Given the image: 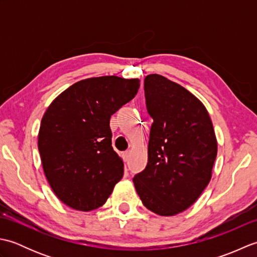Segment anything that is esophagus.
I'll list each match as a JSON object with an SVG mask.
<instances>
[{
    "mask_svg": "<svg viewBox=\"0 0 257 257\" xmlns=\"http://www.w3.org/2000/svg\"><path fill=\"white\" fill-rule=\"evenodd\" d=\"M129 157H130V151H124V152H122V159H123L124 162H128Z\"/></svg>",
    "mask_w": 257,
    "mask_h": 257,
    "instance_id": "esophagus-1",
    "label": "esophagus"
}]
</instances>
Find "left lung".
Here are the masks:
<instances>
[{"label": "left lung", "instance_id": "1", "mask_svg": "<svg viewBox=\"0 0 257 257\" xmlns=\"http://www.w3.org/2000/svg\"><path fill=\"white\" fill-rule=\"evenodd\" d=\"M145 97L154 122L148 163L134 184L147 209L172 216L192 205L210 182L217 154L214 129L203 103L161 75L145 78Z\"/></svg>", "mask_w": 257, "mask_h": 257}]
</instances>
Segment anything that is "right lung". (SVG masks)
<instances>
[{"label":"right lung","instance_id":"obj_1","mask_svg":"<svg viewBox=\"0 0 257 257\" xmlns=\"http://www.w3.org/2000/svg\"><path fill=\"white\" fill-rule=\"evenodd\" d=\"M139 87L137 78H87L64 90L46 109L38 151L48 183L67 206L98 209L122 178L123 162L113 151L109 123Z\"/></svg>","mask_w":257,"mask_h":257}]
</instances>
